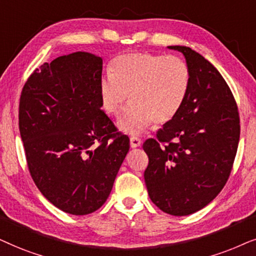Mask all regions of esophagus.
I'll use <instances>...</instances> for the list:
<instances>
[{
  "label": "esophagus",
  "instance_id": "esophagus-1",
  "mask_svg": "<svg viewBox=\"0 0 256 256\" xmlns=\"http://www.w3.org/2000/svg\"><path fill=\"white\" fill-rule=\"evenodd\" d=\"M130 145H131V148H138V146H140V145H142V140H140V138L136 137V136H132V137L130 138Z\"/></svg>",
  "mask_w": 256,
  "mask_h": 256
}]
</instances>
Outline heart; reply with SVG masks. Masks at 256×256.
<instances>
[{"label": "heart", "mask_w": 256, "mask_h": 256, "mask_svg": "<svg viewBox=\"0 0 256 256\" xmlns=\"http://www.w3.org/2000/svg\"><path fill=\"white\" fill-rule=\"evenodd\" d=\"M100 82V100L108 116H118L126 100L131 104L118 128L136 134L150 125L168 124L176 117L188 96L192 74L178 56L130 52L114 57Z\"/></svg>", "instance_id": "1"}]
</instances>
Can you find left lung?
<instances>
[{
  "instance_id": "obj_1",
  "label": "left lung",
  "mask_w": 256,
  "mask_h": 256,
  "mask_svg": "<svg viewBox=\"0 0 256 256\" xmlns=\"http://www.w3.org/2000/svg\"><path fill=\"white\" fill-rule=\"evenodd\" d=\"M184 54L192 80L176 117L148 138L144 172L152 202L162 212L188 216L212 202L226 185L240 138L236 102L219 71L188 46Z\"/></svg>"
}]
</instances>
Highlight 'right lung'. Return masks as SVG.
<instances>
[{
	"instance_id": "add662e5",
	"label": "right lung",
	"mask_w": 256,
	"mask_h": 256,
	"mask_svg": "<svg viewBox=\"0 0 256 256\" xmlns=\"http://www.w3.org/2000/svg\"><path fill=\"white\" fill-rule=\"evenodd\" d=\"M103 60L60 56L35 69L22 88L20 134L30 176L63 212L85 216L106 202L130 148L100 110Z\"/></svg>"
}]
</instances>
